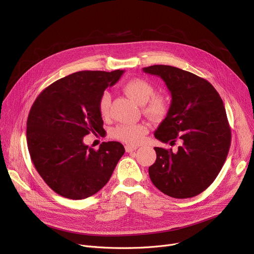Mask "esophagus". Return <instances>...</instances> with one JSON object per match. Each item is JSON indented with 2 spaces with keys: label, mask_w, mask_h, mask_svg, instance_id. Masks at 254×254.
I'll use <instances>...</instances> for the list:
<instances>
[{
  "label": "esophagus",
  "mask_w": 254,
  "mask_h": 254,
  "mask_svg": "<svg viewBox=\"0 0 254 254\" xmlns=\"http://www.w3.org/2000/svg\"><path fill=\"white\" fill-rule=\"evenodd\" d=\"M126 151L127 152H132V151H135L138 147L137 146H132V145H126Z\"/></svg>",
  "instance_id": "esophagus-1"
}]
</instances>
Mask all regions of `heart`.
<instances>
[{
	"label": "heart",
	"mask_w": 254,
	"mask_h": 254,
	"mask_svg": "<svg viewBox=\"0 0 254 254\" xmlns=\"http://www.w3.org/2000/svg\"><path fill=\"white\" fill-rule=\"evenodd\" d=\"M124 90L128 97L140 105H144V113L153 119H163L169 111L167 100L158 95H153V85L141 78L130 79L124 85ZM111 95L109 91H104L98 103L99 112L102 117H108L110 114ZM148 132V127L144 124H123L117 126L112 136L114 139L127 144L140 143Z\"/></svg>",
	"instance_id": "1"
}]
</instances>
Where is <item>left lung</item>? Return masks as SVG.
<instances>
[{
  "mask_svg": "<svg viewBox=\"0 0 254 254\" xmlns=\"http://www.w3.org/2000/svg\"><path fill=\"white\" fill-rule=\"evenodd\" d=\"M143 71L161 77L172 97L154 137L164 143L181 142L177 151L154 147L156 161L149 177L169 196H195L215 180L230 150L232 134L223 102L210 82L190 72L165 64Z\"/></svg>",
  "mask_w": 254,
  "mask_h": 254,
  "instance_id": "8db88e82",
  "label": "left lung"
}]
</instances>
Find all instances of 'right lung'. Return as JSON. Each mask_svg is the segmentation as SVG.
<instances>
[{
  "mask_svg": "<svg viewBox=\"0 0 254 254\" xmlns=\"http://www.w3.org/2000/svg\"><path fill=\"white\" fill-rule=\"evenodd\" d=\"M124 70L80 71L47 86L35 100L26 122L32 162L49 188L64 197L82 199L109 181L125 153L122 143L103 142L95 150L83 143L100 134L99 99Z\"/></svg>",
  "mask_w": 254,
  "mask_h": 254,
  "instance_id": "right-lung-1",
  "label": "right lung"
}]
</instances>
